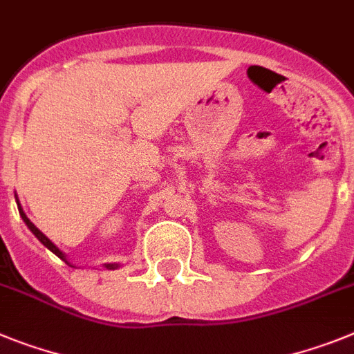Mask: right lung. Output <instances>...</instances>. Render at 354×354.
<instances>
[{"label":"right lung","instance_id":"1","mask_svg":"<svg viewBox=\"0 0 354 354\" xmlns=\"http://www.w3.org/2000/svg\"><path fill=\"white\" fill-rule=\"evenodd\" d=\"M17 209H19L21 218L25 220V223H26V225H28V229H30V231H32L33 234H35V238H37V240L41 241L42 245H44V247H48V249H50L51 252H53V254H55V256H59V258L62 259V261H66V263L69 265V261H68V259H66V256L62 254V250H59V249H57V245H53V243H51V241L48 240V238L44 236V234H42V232L39 231V229L35 227V225H33L32 222H30V218H28V216H26V214H25V211L21 209V206H19V201H17ZM105 268H109V270H113V268H118V263H107V265H105Z\"/></svg>","mask_w":354,"mask_h":354}]
</instances>
